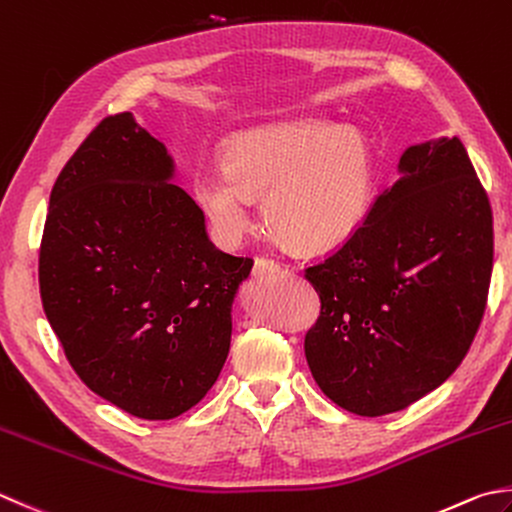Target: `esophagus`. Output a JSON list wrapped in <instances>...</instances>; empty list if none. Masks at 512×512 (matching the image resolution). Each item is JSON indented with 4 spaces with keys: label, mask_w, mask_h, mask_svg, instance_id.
<instances>
[{
    "label": "esophagus",
    "mask_w": 512,
    "mask_h": 512,
    "mask_svg": "<svg viewBox=\"0 0 512 512\" xmlns=\"http://www.w3.org/2000/svg\"><path fill=\"white\" fill-rule=\"evenodd\" d=\"M276 272H281V265H278L272 258H258L254 263V276H269Z\"/></svg>",
    "instance_id": "34e87169"
}]
</instances>
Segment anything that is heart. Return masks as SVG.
I'll return each instance as SVG.
<instances>
[{
    "instance_id": "obj_1",
    "label": "heart",
    "mask_w": 512,
    "mask_h": 512,
    "mask_svg": "<svg viewBox=\"0 0 512 512\" xmlns=\"http://www.w3.org/2000/svg\"><path fill=\"white\" fill-rule=\"evenodd\" d=\"M374 156L356 127L305 118L252 129L229 142L225 165L196 171L194 196L227 245L256 229V196L281 234L307 249L336 247L368 218Z\"/></svg>"
}]
</instances>
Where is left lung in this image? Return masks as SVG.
<instances>
[{
    "label": "left lung",
    "mask_w": 512,
    "mask_h": 512,
    "mask_svg": "<svg viewBox=\"0 0 512 512\" xmlns=\"http://www.w3.org/2000/svg\"><path fill=\"white\" fill-rule=\"evenodd\" d=\"M397 173L359 231L305 272L321 296L307 365L361 417L408 408L459 368L493 272V211L461 140L412 144Z\"/></svg>",
    "instance_id": "8db88e82"
}]
</instances>
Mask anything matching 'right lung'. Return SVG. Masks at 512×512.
Wrapping results in <instances>:
<instances>
[{"instance_id":"1","label":"right lung","mask_w":512,"mask_h":512,"mask_svg":"<svg viewBox=\"0 0 512 512\" xmlns=\"http://www.w3.org/2000/svg\"><path fill=\"white\" fill-rule=\"evenodd\" d=\"M165 144L120 113L55 180L40 249L48 323L77 376L120 410L165 421L216 383L252 258L220 252L176 185Z\"/></svg>"}]
</instances>
